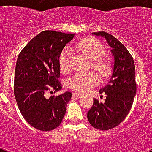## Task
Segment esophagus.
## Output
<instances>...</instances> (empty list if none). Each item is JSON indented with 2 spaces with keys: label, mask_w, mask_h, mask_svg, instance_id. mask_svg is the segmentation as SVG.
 <instances>
[{
  "label": "esophagus",
  "mask_w": 152,
  "mask_h": 152,
  "mask_svg": "<svg viewBox=\"0 0 152 152\" xmlns=\"http://www.w3.org/2000/svg\"><path fill=\"white\" fill-rule=\"evenodd\" d=\"M72 95H73V97H75V98H80L82 96V94H80V93L74 92V93H72Z\"/></svg>",
  "instance_id": "34e87169"
}]
</instances>
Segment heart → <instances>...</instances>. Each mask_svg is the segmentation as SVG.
<instances>
[{"mask_svg": "<svg viewBox=\"0 0 152 152\" xmlns=\"http://www.w3.org/2000/svg\"><path fill=\"white\" fill-rule=\"evenodd\" d=\"M76 48L91 58V64L102 76H106L110 71V60L102 55L105 49L101 42L95 38H85L76 45ZM72 51L69 47H64L60 53L59 67L63 72L70 71V60ZM98 83V76L94 72H77L68 81L69 88L72 90L84 92Z\"/></svg>", "mask_w": 152, "mask_h": 152, "instance_id": "heart-1", "label": "heart"}]
</instances>
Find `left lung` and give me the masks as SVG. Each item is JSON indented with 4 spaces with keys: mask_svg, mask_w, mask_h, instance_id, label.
<instances>
[{
    "mask_svg": "<svg viewBox=\"0 0 152 152\" xmlns=\"http://www.w3.org/2000/svg\"><path fill=\"white\" fill-rule=\"evenodd\" d=\"M94 34L106 39L112 48L114 65L110 80L99 91L100 94L106 95L105 102L94 99L93 106L88 112V119L95 129L109 130L122 122L132 106L137 91L134 61L125 46L115 37L105 31L95 32Z\"/></svg>",
    "mask_w": 152,
    "mask_h": 152,
    "instance_id": "obj_1",
    "label": "left lung"
}]
</instances>
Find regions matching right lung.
<instances>
[{"mask_svg": "<svg viewBox=\"0 0 152 152\" xmlns=\"http://www.w3.org/2000/svg\"><path fill=\"white\" fill-rule=\"evenodd\" d=\"M74 34L44 31L33 38L18 56L14 78V95L24 119L32 127L50 131L62 121L72 93L50 96L61 90L60 53Z\"/></svg>", "mask_w": 152, "mask_h": 152, "instance_id": "obj_1", "label": "right lung"}]
</instances>
